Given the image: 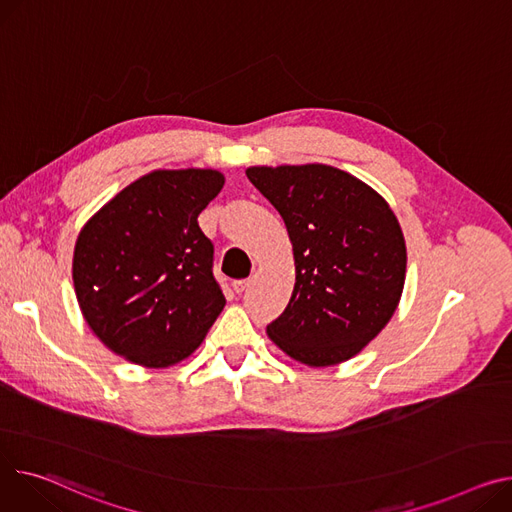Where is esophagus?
I'll use <instances>...</instances> for the list:
<instances>
[{
	"instance_id": "obj_1",
	"label": "esophagus",
	"mask_w": 512,
	"mask_h": 512,
	"mask_svg": "<svg viewBox=\"0 0 512 512\" xmlns=\"http://www.w3.org/2000/svg\"><path fill=\"white\" fill-rule=\"evenodd\" d=\"M249 286H251V278H247V280H234V282H232V288H234L236 292H245Z\"/></svg>"
}]
</instances>
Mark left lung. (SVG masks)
I'll use <instances>...</instances> for the list:
<instances>
[{"mask_svg": "<svg viewBox=\"0 0 512 512\" xmlns=\"http://www.w3.org/2000/svg\"><path fill=\"white\" fill-rule=\"evenodd\" d=\"M247 177L284 218L294 249V292L267 335L309 366L352 358L401 298L407 255L395 214L333 166H253Z\"/></svg>", "mask_w": 512, "mask_h": 512, "instance_id": "left-lung-1", "label": "left lung"}]
</instances>
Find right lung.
Instances as JSON below:
<instances>
[{
  "mask_svg": "<svg viewBox=\"0 0 512 512\" xmlns=\"http://www.w3.org/2000/svg\"><path fill=\"white\" fill-rule=\"evenodd\" d=\"M224 187L210 168L154 170L82 228L74 288L82 315L115 354L150 368L187 358L226 298L197 216Z\"/></svg>",
  "mask_w": 512,
  "mask_h": 512,
  "instance_id": "obj_1",
  "label": "right lung"
}]
</instances>
